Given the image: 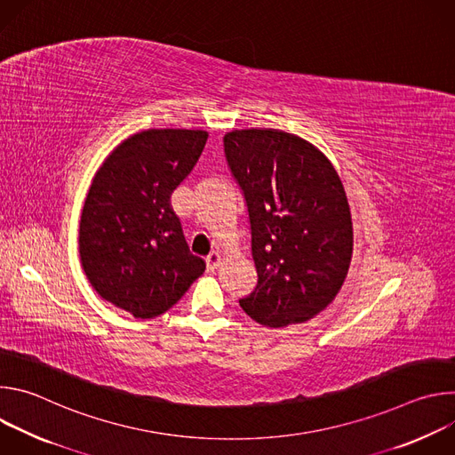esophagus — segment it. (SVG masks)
I'll return each mask as SVG.
<instances>
[{"mask_svg": "<svg viewBox=\"0 0 455 455\" xmlns=\"http://www.w3.org/2000/svg\"><path fill=\"white\" fill-rule=\"evenodd\" d=\"M221 259H223L221 251H220V250H212V251L207 255V259H205L209 270H216V268L220 267V263H221Z\"/></svg>", "mask_w": 455, "mask_h": 455, "instance_id": "1", "label": "esophagus"}]
</instances>
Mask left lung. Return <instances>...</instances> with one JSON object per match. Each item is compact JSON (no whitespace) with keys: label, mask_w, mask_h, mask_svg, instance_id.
<instances>
[{"label":"left lung","mask_w":455,"mask_h":455,"mask_svg":"<svg viewBox=\"0 0 455 455\" xmlns=\"http://www.w3.org/2000/svg\"><path fill=\"white\" fill-rule=\"evenodd\" d=\"M225 155L244 192L259 277L239 304L267 328L307 322L335 300L351 265L342 180L316 146L279 129H234Z\"/></svg>","instance_id":"obj_1"}]
</instances>
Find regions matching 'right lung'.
Masks as SVG:
<instances>
[{
	"instance_id": "1",
	"label": "right lung",
	"mask_w": 455,
	"mask_h": 455,
	"mask_svg": "<svg viewBox=\"0 0 455 455\" xmlns=\"http://www.w3.org/2000/svg\"><path fill=\"white\" fill-rule=\"evenodd\" d=\"M204 129H144L100 164L81 212L79 255L93 290L135 318L172 307L205 272L171 194L196 165Z\"/></svg>"
}]
</instances>
